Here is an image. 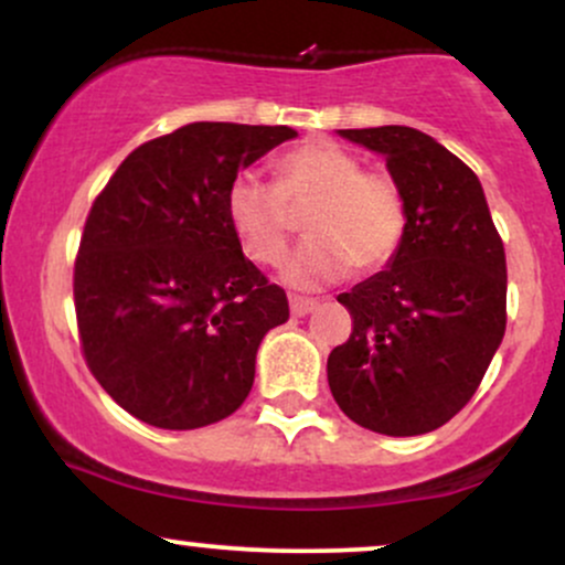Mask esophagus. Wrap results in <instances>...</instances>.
Here are the masks:
<instances>
[{
    "mask_svg": "<svg viewBox=\"0 0 565 565\" xmlns=\"http://www.w3.org/2000/svg\"><path fill=\"white\" fill-rule=\"evenodd\" d=\"M316 305H319V300H313V297H297V295L289 297L291 316H308L310 310H316Z\"/></svg>",
    "mask_w": 565,
    "mask_h": 565,
    "instance_id": "1",
    "label": "esophagus"
}]
</instances>
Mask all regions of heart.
Wrapping results in <instances>:
<instances>
[{
    "label": "heart",
    "mask_w": 565,
    "mask_h": 565,
    "mask_svg": "<svg viewBox=\"0 0 565 565\" xmlns=\"http://www.w3.org/2000/svg\"><path fill=\"white\" fill-rule=\"evenodd\" d=\"M305 212L310 238L284 268L291 287L316 289L345 278L353 265L374 270L398 252L406 233V201L391 174L364 170V161L332 140H313L278 161V180L238 172L225 193V217L257 263H278L295 231L292 210Z\"/></svg>",
    "instance_id": "obj_1"
}]
</instances>
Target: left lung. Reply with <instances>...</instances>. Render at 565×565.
I'll list each match as a JSON object with an SVG mask.
<instances>
[{
    "instance_id": "left-lung-1",
    "label": "left lung",
    "mask_w": 565,
    "mask_h": 565,
    "mask_svg": "<svg viewBox=\"0 0 565 565\" xmlns=\"http://www.w3.org/2000/svg\"><path fill=\"white\" fill-rule=\"evenodd\" d=\"M387 161L406 233L387 268L342 291L353 334L329 353L337 406L382 436L446 425L481 385L508 323V263L481 180L419 129H337Z\"/></svg>"
}]
</instances>
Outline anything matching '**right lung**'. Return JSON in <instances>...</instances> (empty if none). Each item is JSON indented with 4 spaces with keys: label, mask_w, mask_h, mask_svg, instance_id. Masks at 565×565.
<instances>
[{
    "label": "right lung",
    "mask_w": 565,
    "mask_h": 565,
    "mask_svg": "<svg viewBox=\"0 0 565 565\" xmlns=\"http://www.w3.org/2000/svg\"><path fill=\"white\" fill-rule=\"evenodd\" d=\"M295 135L193 121L135 148L95 199L74 265L82 350L140 423L196 430L249 395L257 348L289 302L244 257L225 193Z\"/></svg>",
    "instance_id": "obj_1"
}]
</instances>
